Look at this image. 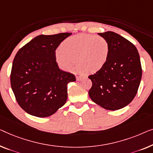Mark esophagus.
Wrapping results in <instances>:
<instances>
[{
	"label": "esophagus",
	"mask_w": 153,
	"mask_h": 153,
	"mask_svg": "<svg viewBox=\"0 0 153 153\" xmlns=\"http://www.w3.org/2000/svg\"><path fill=\"white\" fill-rule=\"evenodd\" d=\"M76 79L77 81H81L83 79H84V76H76Z\"/></svg>",
	"instance_id": "obj_1"
}]
</instances>
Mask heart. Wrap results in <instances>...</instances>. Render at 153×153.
Masks as SVG:
<instances>
[{"instance_id": "obj_1", "label": "heart", "mask_w": 153, "mask_h": 153, "mask_svg": "<svg viewBox=\"0 0 153 153\" xmlns=\"http://www.w3.org/2000/svg\"><path fill=\"white\" fill-rule=\"evenodd\" d=\"M110 47L104 37L80 34L66 39L56 51V60L64 70L77 68L88 74L101 70L108 62Z\"/></svg>"}]
</instances>
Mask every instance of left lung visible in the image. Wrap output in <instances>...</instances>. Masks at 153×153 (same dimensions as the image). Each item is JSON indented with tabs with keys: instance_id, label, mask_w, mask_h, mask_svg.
I'll return each mask as SVG.
<instances>
[{
	"instance_id": "left-lung-1",
	"label": "left lung",
	"mask_w": 153,
	"mask_h": 153,
	"mask_svg": "<svg viewBox=\"0 0 153 153\" xmlns=\"http://www.w3.org/2000/svg\"><path fill=\"white\" fill-rule=\"evenodd\" d=\"M98 34L108 40L110 56L102 69L88 76L92 83L89 96L106 110H119L137 93L142 76L140 57L135 46L121 35L110 31Z\"/></svg>"
}]
</instances>
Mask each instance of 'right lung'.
<instances>
[{
  "mask_svg": "<svg viewBox=\"0 0 153 153\" xmlns=\"http://www.w3.org/2000/svg\"><path fill=\"white\" fill-rule=\"evenodd\" d=\"M72 33L39 35L21 48L13 61L10 81L19 105L33 116L54 114L66 103L74 75L59 69L56 48Z\"/></svg>",
  "mask_w": 153,
  "mask_h": 153,
  "instance_id": "obj_1",
  "label": "right lung"
}]
</instances>
